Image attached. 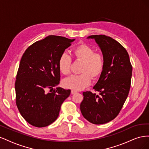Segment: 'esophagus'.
<instances>
[{
	"label": "esophagus",
	"mask_w": 149,
	"mask_h": 149,
	"mask_svg": "<svg viewBox=\"0 0 149 149\" xmlns=\"http://www.w3.org/2000/svg\"><path fill=\"white\" fill-rule=\"evenodd\" d=\"M76 93H77V91H75V90H71V94H76Z\"/></svg>",
	"instance_id": "1"
}]
</instances>
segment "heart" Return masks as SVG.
Returning <instances> with one entry per match:
<instances>
[{
    "mask_svg": "<svg viewBox=\"0 0 149 149\" xmlns=\"http://www.w3.org/2000/svg\"><path fill=\"white\" fill-rule=\"evenodd\" d=\"M94 49L87 44L81 43L73 49L74 59L82 62L79 72L81 74L71 75L64 79L63 84L66 88L82 90L91 83V77H100L104 69L105 61L100 53H94ZM71 58L66 53H63L58 61V67L60 73L68 75L70 73Z\"/></svg>",
    "mask_w": 149,
    "mask_h": 149,
    "instance_id": "1",
    "label": "heart"
}]
</instances>
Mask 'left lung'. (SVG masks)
I'll return each mask as SVG.
<instances>
[{"label":"left lung","mask_w":149,"mask_h":149,"mask_svg":"<svg viewBox=\"0 0 149 149\" xmlns=\"http://www.w3.org/2000/svg\"><path fill=\"white\" fill-rule=\"evenodd\" d=\"M104 58V69L93 87L100 96L91 91L83 92L80 110L91 123L103 124L119 113L129 93L132 67L129 54L120 43L104 35H91Z\"/></svg>","instance_id":"obj_1"}]
</instances>
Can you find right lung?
Segmentation results:
<instances>
[{
    "instance_id": "obj_1",
    "label": "right lung",
    "mask_w": 149,
    "mask_h": 149,
    "mask_svg": "<svg viewBox=\"0 0 149 149\" xmlns=\"http://www.w3.org/2000/svg\"><path fill=\"white\" fill-rule=\"evenodd\" d=\"M74 40L49 35L30 45L21 58L15 83L16 104L22 116L35 127L52 124L70 96V89L53 87L60 80L58 59Z\"/></svg>"
}]
</instances>
